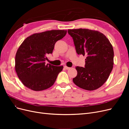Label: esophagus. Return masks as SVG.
Segmentation results:
<instances>
[{
    "label": "esophagus",
    "mask_w": 129,
    "mask_h": 129,
    "mask_svg": "<svg viewBox=\"0 0 129 129\" xmlns=\"http://www.w3.org/2000/svg\"><path fill=\"white\" fill-rule=\"evenodd\" d=\"M64 68L66 69H67V70H68V69H69L71 68H69V67H67V66H64Z\"/></svg>",
    "instance_id": "1"
}]
</instances>
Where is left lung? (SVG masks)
<instances>
[{"label":"left lung","mask_w":129,"mask_h":129,"mask_svg":"<svg viewBox=\"0 0 129 129\" xmlns=\"http://www.w3.org/2000/svg\"><path fill=\"white\" fill-rule=\"evenodd\" d=\"M76 53L87 56L85 67H76L73 79L77 86L92 91L106 82L114 65V49L106 36L97 30L85 28L68 30Z\"/></svg>","instance_id":"obj_1"}]
</instances>
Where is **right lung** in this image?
<instances>
[{
    "mask_svg": "<svg viewBox=\"0 0 129 129\" xmlns=\"http://www.w3.org/2000/svg\"><path fill=\"white\" fill-rule=\"evenodd\" d=\"M67 34L66 30H51L27 37L17 50L15 69L22 84L34 91L50 88L63 66L46 64L47 56L52 54L55 43Z\"/></svg>",
    "mask_w": 129,
    "mask_h": 129,
    "instance_id": "1",
    "label": "right lung"
}]
</instances>
